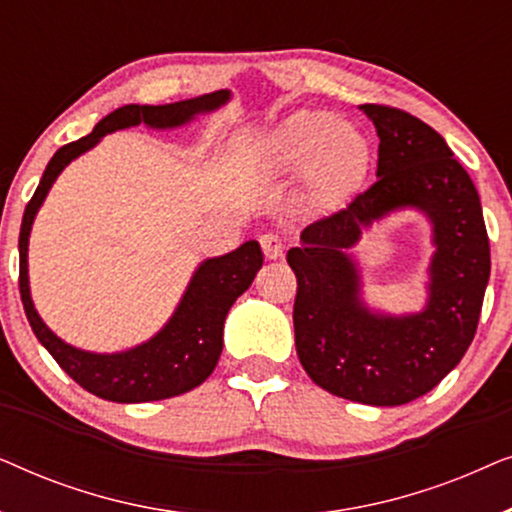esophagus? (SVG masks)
Masks as SVG:
<instances>
[{
    "mask_svg": "<svg viewBox=\"0 0 512 512\" xmlns=\"http://www.w3.org/2000/svg\"><path fill=\"white\" fill-rule=\"evenodd\" d=\"M261 249H263V254H265V258H268V261H275V258L282 256V251H284L282 235H277V233L261 235Z\"/></svg>",
    "mask_w": 512,
    "mask_h": 512,
    "instance_id": "obj_1",
    "label": "esophagus"
}]
</instances>
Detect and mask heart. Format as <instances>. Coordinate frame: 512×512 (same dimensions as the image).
<instances>
[{
    "label": "heart",
    "instance_id": "1",
    "mask_svg": "<svg viewBox=\"0 0 512 512\" xmlns=\"http://www.w3.org/2000/svg\"><path fill=\"white\" fill-rule=\"evenodd\" d=\"M258 160L277 174H305L314 202L331 205L370 167V142L328 111H298L265 132Z\"/></svg>",
    "mask_w": 512,
    "mask_h": 512
}]
</instances>
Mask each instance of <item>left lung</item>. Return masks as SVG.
Listing matches in <instances>:
<instances>
[{"label":"left lung","instance_id":"1","mask_svg":"<svg viewBox=\"0 0 512 512\" xmlns=\"http://www.w3.org/2000/svg\"><path fill=\"white\" fill-rule=\"evenodd\" d=\"M373 121L377 181L345 209L300 233L286 261L296 272V352L314 384L347 401L403 405L431 391L461 361L489 282V237L478 191L436 130L401 109L361 104ZM415 206L430 216L437 251L422 313L391 318L360 300L346 249L375 220Z\"/></svg>","mask_w":512,"mask_h":512}]
</instances>
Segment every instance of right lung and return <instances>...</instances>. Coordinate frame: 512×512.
<instances>
[{
  "instance_id": "obj_1",
  "label": "right lung",
  "mask_w": 512,
  "mask_h": 512,
  "mask_svg": "<svg viewBox=\"0 0 512 512\" xmlns=\"http://www.w3.org/2000/svg\"><path fill=\"white\" fill-rule=\"evenodd\" d=\"M230 100V90H216L193 100L172 104H125L111 111L95 125L93 132L76 139L72 144L60 146L46 165L32 200L27 202L23 223H20V300H23L27 321H30L37 340L48 349V354L58 361V366L72 377L76 384L90 394L114 403H149L163 401L179 394H186L212 375L219 363L223 349V321L237 298L249 289L256 272L263 265V254L256 240L244 242L242 247L226 256L207 258L195 270L186 286L184 298L170 321L153 335L151 340L116 354L83 352L60 340L34 310L30 296V277H27V244L30 230L41 202L46 200L58 174L79 158L81 153L100 142L104 135L114 130L132 128V125H149V128H179L193 121L198 114L223 107Z\"/></svg>"
}]
</instances>
